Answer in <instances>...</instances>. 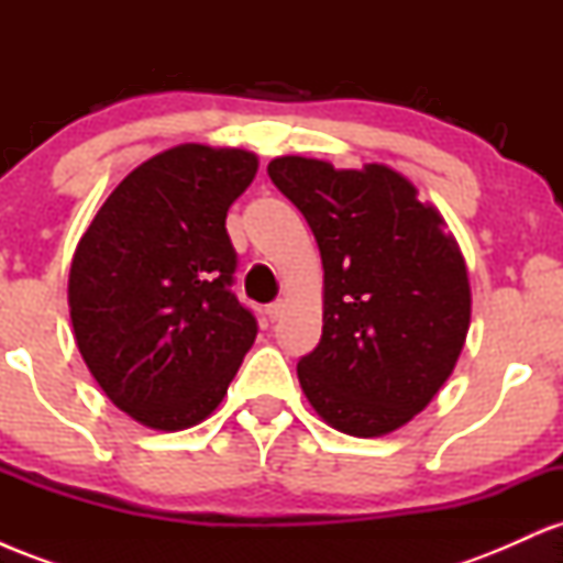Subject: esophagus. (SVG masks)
Returning a JSON list of instances; mask_svg holds the SVG:
<instances>
[{
  "label": "esophagus",
  "mask_w": 563,
  "mask_h": 563,
  "mask_svg": "<svg viewBox=\"0 0 563 563\" xmlns=\"http://www.w3.org/2000/svg\"><path fill=\"white\" fill-rule=\"evenodd\" d=\"M283 309H286V301H283V299H277V301H273V303H269V307H267V314H269V320H277V318H280V314H283Z\"/></svg>",
  "instance_id": "1"
}]
</instances>
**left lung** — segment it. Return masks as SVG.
Returning a JSON list of instances; mask_svg holds the SVG:
<instances>
[{
    "mask_svg": "<svg viewBox=\"0 0 563 563\" xmlns=\"http://www.w3.org/2000/svg\"><path fill=\"white\" fill-rule=\"evenodd\" d=\"M320 245L322 339L299 360L301 391L331 429L386 437L455 371L471 325L466 260L437 206L386 164L267 166Z\"/></svg>",
    "mask_w": 563,
    "mask_h": 563,
    "instance_id": "1",
    "label": "left lung"
}]
</instances>
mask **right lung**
<instances>
[{
	"label": "right lung",
	"instance_id": "1",
	"mask_svg": "<svg viewBox=\"0 0 563 563\" xmlns=\"http://www.w3.org/2000/svg\"><path fill=\"white\" fill-rule=\"evenodd\" d=\"M256 169L243 147H169L121 179L76 245V346L106 397L147 429L206 421L254 344V314L230 288L224 219Z\"/></svg>",
	"mask_w": 563,
	"mask_h": 563
}]
</instances>
